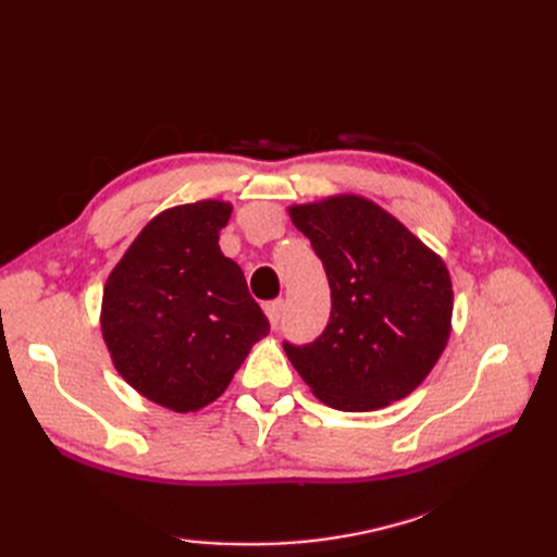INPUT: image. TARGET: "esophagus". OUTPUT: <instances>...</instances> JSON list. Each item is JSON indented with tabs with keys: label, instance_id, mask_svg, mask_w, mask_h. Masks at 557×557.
I'll return each mask as SVG.
<instances>
[{
	"label": "esophagus",
	"instance_id": "esophagus-1",
	"mask_svg": "<svg viewBox=\"0 0 557 557\" xmlns=\"http://www.w3.org/2000/svg\"><path fill=\"white\" fill-rule=\"evenodd\" d=\"M264 313L269 318V325L276 330L281 323V315H283V299H274V301H269V305H264Z\"/></svg>",
	"mask_w": 557,
	"mask_h": 557
}]
</instances>
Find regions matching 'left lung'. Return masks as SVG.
I'll list each match as a JSON object with an SVG mask.
<instances>
[{"mask_svg": "<svg viewBox=\"0 0 557 557\" xmlns=\"http://www.w3.org/2000/svg\"><path fill=\"white\" fill-rule=\"evenodd\" d=\"M330 281L332 313L313 344L285 346L311 393L339 411L411 395L448 344L453 283L442 256L362 195L288 207Z\"/></svg>", "mask_w": 557, "mask_h": 557, "instance_id": "8db88e82", "label": "left lung"}]
</instances>
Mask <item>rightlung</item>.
Returning <instances> with one entry per match:
<instances>
[{
	"mask_svg": "<svg viewBox=\"0 0 557 557\" xmlns=\"http://www.w3.org/2000/svg\"><path fill=\"white\" fill-rule=\"evenodd\" d=\"M230 215L223 199L164 209L104 285L99 325L115 372L176 413L221 397L252 344L269 334L242 267L218 246Z\"/></svg>",
	"mask_w": 557,
	"mask_h": 557,
	"instance_id": "right-lung-1",
	"label": "right lung"
}]
</instances>
